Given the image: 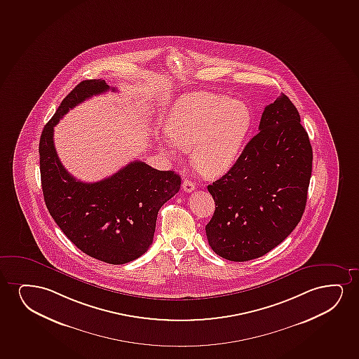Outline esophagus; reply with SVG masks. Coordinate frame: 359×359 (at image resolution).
<instances>
[{"label": "esophagus", "mask_w": 359, "mask_h": 359, "mask_svg": "<svg viewBox=\"0 0 359 359\" xmlns=\"http://www.w3.org/2000/svg\"><path fill=\"white\" fill-rule=\"evenodd\" d=\"M182 189H184V191L192 192L196 189V184L192 182L191 180H185L182 182Z\"/></svg>", "instance_id": "obj_1"}]
</instances>
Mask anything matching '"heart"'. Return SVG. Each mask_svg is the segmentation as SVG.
<instances>
[{"label":"heart","instance_id":"b5f03b06","mask_svg":"<svg viewBox=\"0 0 359 359\" xmlns=\"http://www.w3.org/2000/svg\"><path fill=\"white\" fill-rule=\"evenodd\" d=\"M252 124L243 101L215 93H189L177 100L167 119L168 135L159 149L170 158L191 151L196 170L218 177L236 163Z\"/></svg>","mask_w":359,"mask_h":359}]
</instances>
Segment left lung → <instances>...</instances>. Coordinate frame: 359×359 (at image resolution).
I'll use <instances>...</instances> for the list:
<instances>
[{
    "instance_id": "left-lung-1",
    "label": "left lung",
    "mask_w": 359,
    "mask_h": 359,
    "mask_svg": "<svg viewBox=\"0 0 359 359\" xmlns=\"http://www.w3.org/2000/svg\"><path fill=\"white\" fill-rule=\"evenodd\" d=\"M313 152L297 108L281 93L264 108L259 131L225 175L208 185L212 250L228 261L264 256L292 233L307 203Z\"/></svg>"
}]
</instances>
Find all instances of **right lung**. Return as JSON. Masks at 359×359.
<instances>
[{
  "label": "right lung",
  "mask_w": 359,
  "mask_h": 359,
  "mask_svg": "<svg viewBox=\"0 0 359 359\" xmlns=\"http://www.w3.org/2000/svg\"><path fill=\"white\" fill-rule=\"evenodd\" d=\"M104 80L81 81L72 90L42 130L39 154L47 210L80 251L109 264L142 256L154 241L158 210L180 190L172 170L134 161L101 182H83L65 170L53 144V128L69 109L106 93Z\"/></svg>",
  "instance_id": "add662e5"
}]
</instances>
